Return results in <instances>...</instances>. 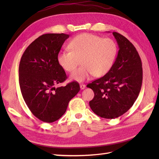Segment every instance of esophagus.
Here are the masks:
<instances>
[{
  "label": "esophagus",
  "instance_id": "obj_1",
  "mask_svg": "<svg viewBox=\"0 0 159 159\" xmlns=\"http://www.w3.org/2000/svg\"><path fill=\"white\" fill-rule=\"evenodd\" d=\"M85 88V84H80V88H81V89H84Z\"/></svg>",
  "mask_w": 159,
  "mask_h": 159
}]
</instances>
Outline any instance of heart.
<instances>
[{"mask_svg": "<svg viewBox=\"0 0 159 159\" xmlns=\"http://www.w3.org/2000/svg\"><path fill=\"white\" fill-rule=\"evenodd\" d=\"M70 50L61 51L57 56V63L67 72H72L81 60L83 66L74 71L71 78L81 82L93 75L101 77L111 69L118 54L117 43L111 38H103L90 33L74 37L68 44Z\"/></svg>", "mask_w": 159, "mask_h": 159, "instance_id": "b5f03b06", "label": "heart"}]
</instances>
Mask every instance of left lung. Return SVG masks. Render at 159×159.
I'll use <instances>...</instances> for the list:
<instances>
[{"mask_svg": "<svg viewBox=\"0 0 159 159\" xmlns=\"http://www.w3.org/2000/svg\"><path fill=\"white\" fill-rule=\"evenodd\" d=\"M113 34L119 48L116 60L104 76L87 85L94 92L89 102L91 110L105 119L126 113L136 101L143 81L142 62L135 47L120 34Z\"/></svg>", "mask_w": 159, "mask_h": 159, "instance_id": "left-lung-1", "label": "left lung"}]
</instances>
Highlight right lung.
Masks as SVG:
<instances>
[{"label":"right lung","mask_w":159,"mask_h":159,"mask_svg":"<svg viewBox=\"0 0 159 159\" xmlns=\"http://www.w3.org/2000/svg\"><path fill=\"white\" fill-rule=\"evenodd\" d=\"M68 38L63 33L43 34L28 46L20 61L19 84L22 97L32 114L43 122L58 120L80 89L75 81L55 88L67 79L57 56Z\"/></svg>","instance_id":"add662e5"}]
</instances>
